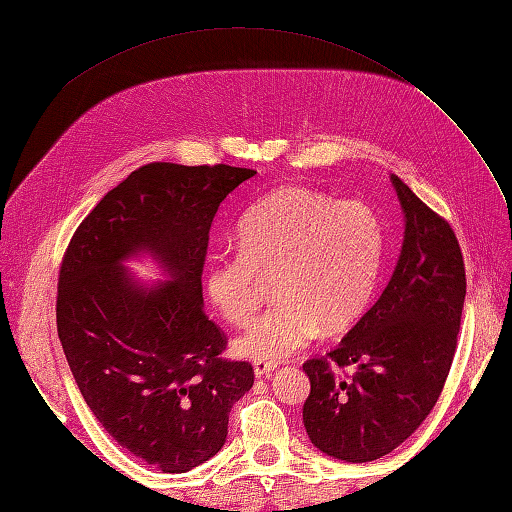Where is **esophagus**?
<instances>
[{
    "label": "esophagus",
    "instance_id": "34e87169",
    "mask_svg": "<svg viewBox=\"0 0 512 512\" xmlns=\"http://www.w3.org/2000/svg\"><path fill=\"white\" fill-rule=\"evenodd\" d=\"M255 376L257 378H264V376H270L277 369V363H264V361H255Z\"/></svg>",
    "mask_w": 512,
    "mask_h": 512
}]
</instances>
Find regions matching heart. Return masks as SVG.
<instances>
[{
	"instance_id": "heart-1",
	"label": "heart",
	"mask_w": 512,
	"mask_h": 512,
	"mask_svg": "<svg viewBox=\"0 0 512 512\" xmlns=\"http://www.w3.org/2000/svg\"><path fill=\"white\" fill-rule=\"evenodd\" d=\"M237 250L217 253L204 270L215 310L242 328L273 281L277 303L237 336L233 350L250 361L279 363L314 336L341 334L363 317L378 286L385 235L363 200H332L286 187L242 215Z\"/></svg>"
}]
</instances>
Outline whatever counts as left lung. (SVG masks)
<instances>
[{
  "instance_id": "8db88e82",
  "label": "left lung",
  "mask_w": 512,
  "mask_h": 512,
  "mask_svg": "<svg viewBox=\"0 0 512 512\" xmlns=\"http://www.w3.org/2000/svg\"><path fill=\"white\" fill-rule=\"evenodd\" d=\"M405 242L383 295L336 350L303 363L310 396L303 424L319 451L372 462L400 447L442 394L458 347L466 297L462 250L451 224L391 176ZM352 377L333 374L349 366Z\"/></svg>"
}]
</instances>
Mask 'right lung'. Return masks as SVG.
Returning a JSON list of instances; mask_svg holds the SVG:
<instances>
[{
	"label": "right lung",
	"mask_w": 512,
	"mask_h": 512,
	"mask_svg": "<svg viewBox=\"0 0 512 512\" xmlns=\"http://www.w3.org/2000/svg\"><path fill=\"white\" fill-rule=\"evenodd\" d=\"M257 171L149 162L129 173L65 248L57 330L72 376L103 429L162 473L220 451L228 413L253 387L246 361L202 308L209 231L222 200ZM149 249L173 282L143 289L120 266Z\"/></svg>",
	"instance_id": "add662e5"
}]
</instances>
